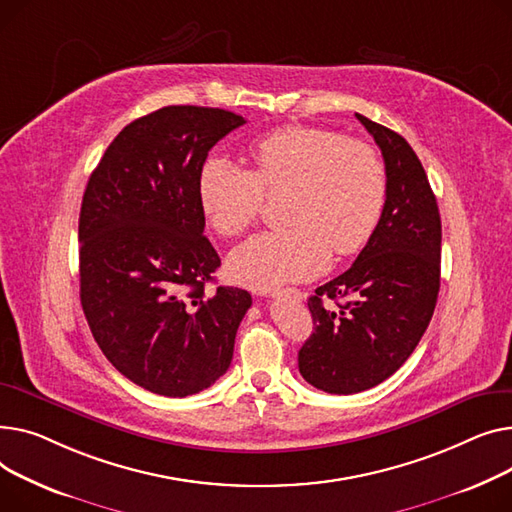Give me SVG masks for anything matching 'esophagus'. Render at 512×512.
<instances>
[{"label": "esophagus", "instance_id": "1", "mask_svg": "<svg viewBox=\"0 0 512 512\" xmlns=\"http://www.w3.org/2000/svg\"><path fill=\"white\" fill-rule=\"evenodd\" d=\"M270 297H289V299H295V302H299V299H302V291H299V289H293V287H289V289L273 291V293H270Z\"/></svg>", "mask_w": 512, "mask_h": 512}]
</instances>
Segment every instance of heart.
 Masks as SVG:
<instances>
[{"mask_svg": "<svg viewBox=\"0 0 512 512\" xmlns=\"http://www.w3.org/2000/svg\"><path fill=\"white\" fill-rule=\"evenodd\" d=\"M254 167L223 157L200 171V200L215 231L231 237L262 213L266 194L289 190L279 231H264L237 246L227 270L252 289L306 281L330 262V252L351 256L374 235L386 204V167L378 150L362 140L314 126H289L262 138L252 150Z\"/></svg>", "mask_w": 512, "mask_h": 512, "instance_id": "1", "label": "heart"}]
</instances>
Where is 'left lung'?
Returning <instances> with one entry per match:
<instances>
[{"mask_svg": "<svg viewBox=\"0 0 512 512\" xmlns=\"http://www.w3.org/2000/svg\"><path fill=\"white\" fill-rule=\"evenodd\" d=\"M355 117L382 150L388 190L366 248L308 299L314 330L299 349V374L330 395L393 376L424 337L440 291L442 225L428 175L403 136Z\"/></svg>", "mask_w": 512, "mask_h": 512, "instance_id": "8db88e82", "label": "left lung"}]
</instances>
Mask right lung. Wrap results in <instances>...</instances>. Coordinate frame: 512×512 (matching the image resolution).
I'll list each match as a JSON object with an SVG mask.
<instances>
[{
  "mask_svg": "<svg viewBox=\"0 0 512 512\" xmlns=\"http://www.w3.org/2000/svg\"><path fill=\"white\" fill-rule=\"evenodd\" d=\"M237 113L169 105L134 119L82 196L80 304L117 372L163 397H188L229 368L246 289L206 291L221 258L204 235L200 171L244 126Z\"/></svg>",
  "mask_w": 512,
  "mask_h": 512,
  "instance_id": "obj_1",
  "label": "right lung"
}]
</instances>
